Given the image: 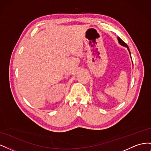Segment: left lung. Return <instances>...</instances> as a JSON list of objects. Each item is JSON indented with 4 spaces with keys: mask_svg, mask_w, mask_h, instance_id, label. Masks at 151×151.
<instances>
[{
    "mask_svg": "<svg viewBox=\"0 0 151 151\" xmlns=\"http://www.w3.org/2000/svg\"><path fill=\"white\" fill-rule=\"evenodd\" d=\"M118 43H119L121 45H122V46H123V47H127V48L128 50H129V53H130V57H131V53H130V52L129 48V47L127 46V45L124 42H123V41L120 38H119V37H118ZM131 58H132V57H131Z\"/></svg>",
    "mask_w": 151,
    "mask_h": 151,
    "instance_id": "1",
    "label": "left lung"
}]
</instances>
